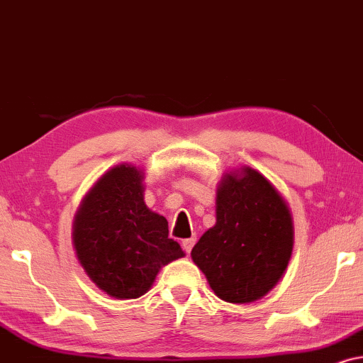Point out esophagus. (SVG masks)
<instances>
[{"label": "esophagus", "instance_id": "obj_1", "mask_svg": "<svg viewBox=\"0 0 363 363\" xmlns=\"http://www.w3.org/2000/svg\"><path fill=\"white\" fill-rule=\"evenodd\" d=\"M194 244H196V238H191V239H184L182 240V249L186 250L187 254L191 252L192 250V247H194Z\"/></svg>", "mask_w": 363, "mask_h": 363}]
</instances>
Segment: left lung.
<instances>
[{
	"label": "left lung",
	"instance_id": "left-lung-1",
	"mask_svg": "<svg viewBox=\"0 0 363 363\" xmlns=\"http://www.w3.org/2000/svg\"><path fill=\"white\" fill-rule=\"evenodd\" d=\"M294 247L287 202L252 167L222 176L216 225L206 230L191 257L214 294L230 303L259 301L286 272Z\"/></svg>",
	"mask_w": 363,
	"mask_h": 363
}]
</instances>
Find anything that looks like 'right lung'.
<instances>
[{
    "label": "right lung",
    "instance_id": "add662e5",
    "mask_svg": "<svg viewBox=\"0 0 363 363\" xmlns=\"http://www.w3.org/2000/svg\"><path fill=\"white\" fill-rule=\"evenodd\" d=\"M144 174L119 164L84 196L72 224L77 260L101 291L114 298H138L151 289L162 265L184 257L169 239L166 217L144 202Z\"/></svg>",
    "mask_w": 363,
    "mask_h": 363
}]
</instances>
